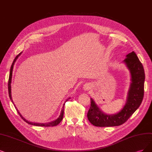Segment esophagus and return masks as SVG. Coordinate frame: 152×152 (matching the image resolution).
I'll list each match as a JSON object with an SVG mask.
<instances>
[{
  "label": "esophagus",
  "instance_id": "obj_1",
  "mask_svg": "<svg viewBox=\"0 0 152 152\" xmlns=\"http://www.w3.org/2000/svg\"><path fill=\"white\" fill-rule=\"evenodd\" d=\"M84 89H85V90H89V89H91V85H86L85 86H84Z\"/></svg>",
  "mask_w": 152,
  "mask_h": 152
}]
</instances>
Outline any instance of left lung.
Here are the masks:
<instances>
[{
	"label": "left lung",
	"mask_w": 152,
	"mask_h": 152,
	"mask_svg": "<svg viewBox=\"0 0 152 152\" xmlns=\"http://www.w3.org/2000/svg\"><path fill=\"white\" fill-rule=\"evenodd\" d=\"M123 60L131 76V83L128 92L126 102L123 108L113 115L106 114L94 100L91 98V106L88 112V120L96 126H116L126 122L141 104L144 95L145 71L142 64L134 51L126 56Z\"/></svg>",
	"instance_id": "left-lung-1"
}]
</instances>
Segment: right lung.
Segmentation results:
<instances>
[{"label":"right lung","mask_w":152,"mask_h":152,"mask_svg":"<svg viewBox=\"0 0 152 152\" xmlns=\"http://www.w3.org/2000/svg\"><path fill=\"white\" fill-rule=\"evenodd\" d=\"M22 54V52L20 53H19L18 56H16V57L15 58L13 63L12 64V66H11L10 67V74H9V82H8V90H9V98L11 100V102H12V103L14 104L15 108L17 110V111L18 112L19 115H20V116L22 118V119L24 121H26V123H27L29 125H34V126H56L58 125L59 123L62 121V120H63V116H64V104H63V108H62L61 110V114L59 116V117L57 119H56L54 121H50V122H48V123H34V122H31V121H27L26 119H25L22 116V115L20 113V112L18 111V108H16L15 105L14 104V102H13V100L12 99V94H11V83H12V72H13V68H14V65L15 63L16 60L18 59V58L19 57V56ZM69 99H70V98H69L68 99H67L66 102H67V100H69Z\"/></svg>","instance_id":"obj_1"}]
</instances>
